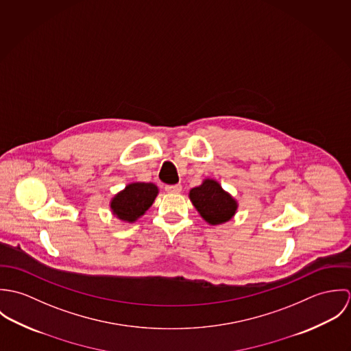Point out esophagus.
Returning a JSON list of instances; mask_svg holds the SVG:
<instances>
[{"mask_svg":"<svg viewBox=\"0 0 351 351\" xmlns=\"http://www.w3.org/2000/svg\"><path fill=\"white\" fill-rule=\"evenodd\" d=\"M165 191L167 193H180L182 191V186L181 184H177V185H166L165 186Z\"/></svg>","mask_w":351,"mask_h":351,"instance_id":"1","label":"esophagus"}]
</instances>
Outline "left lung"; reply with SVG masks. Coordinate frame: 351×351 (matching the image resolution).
<instances>
[{
  "label": "left lung",
  "instance_id": "1",
  "mask_svg": "<svg viewBox=\"0 0 351 351\" xmlns=\"http://www.w3.org/2000/svg\"><path fill=\"white\" fill-rule=\"evenodd\" d=\"M189 199L201 217L212 226L228 221L238 209L237 200L217 181L210 178L204 180L200 186L191 189Z\"/></svg>",
  "mask_w": 351,
  "mask_h": 351
}]
</instances>
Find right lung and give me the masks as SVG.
Returning <instances> with one entry per match:
<instances>
[{
	"label": "right lung",
	"instance_id": "add662e5",
	"mask_svg": "<svg viewBox=\"0 0 351 351\" xmlns=\"http://www.w3.org/2000/svg\"><path fill=\"white\" fill-rule=\"evenodd\" d=\"M158 188L151 182H132L110 201L113 215L127 223L136 221L152 205Z\"/></svg>",
	"mask_w": 351,
	"mask_h": 351
}]
</instances>
